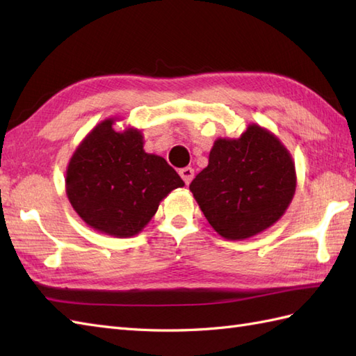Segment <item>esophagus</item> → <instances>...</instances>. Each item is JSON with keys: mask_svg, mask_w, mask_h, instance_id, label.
<instances>
[{"mask_svg": "<svg viewBox=\"0 0 356 356\" xmlns=\"http://www.w3.org/2000/svg\"><path fill=\"white\" fill-rule=\"evenodd\" d=\"M179 174H180V177L184 179V182H185L186 185L191 184V180H193V177H194V170L191 168V166H185V168H182V170L179 171Z\"/></svg>", "mask_w": 356, "mask_h": 356, "instance_id": "obj_1", "label": "esophagus"}]
</instances>
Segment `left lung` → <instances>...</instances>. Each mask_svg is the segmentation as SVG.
Masks as SVG:
<instances>
[{
	"label": "left lung",
	"instance_id": "1",
	"mask_svg": "<svg viewBox=\"0 0 356 356\" xmlns=\"http://www.w3.org/2000/svg\"><path fill=\"white\" fill-rule=\"evenodd\" d=\"M297 188L295 163L274 133L257 124L240 138H218L190 185L217 234L245 240L280 220Z\"/></svg>",
	"mask_w": 356,
	"mask_h": 356
}]
</instances>
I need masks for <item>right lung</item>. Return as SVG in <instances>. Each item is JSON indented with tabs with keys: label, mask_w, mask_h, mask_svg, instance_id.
<instances>
[{
	"label": "right lung",
	"mask_w": 356,
	"mask_h": 356,
	"mask_svg": "<svg viewBox=\"0 0 356 356\" xmlns=\"http://www.w3.org/2000/svg\"><path fill=\"white\" fill-rule=\"evenodd\" d=\"M116 120H102L74 149L65 193L90 228L127 238L145 228L159 203L185 184L163 157L145 153L140 130L116 131Z\"/></svg>",
	"instance_id": "add662e5"
}]
</instances>
